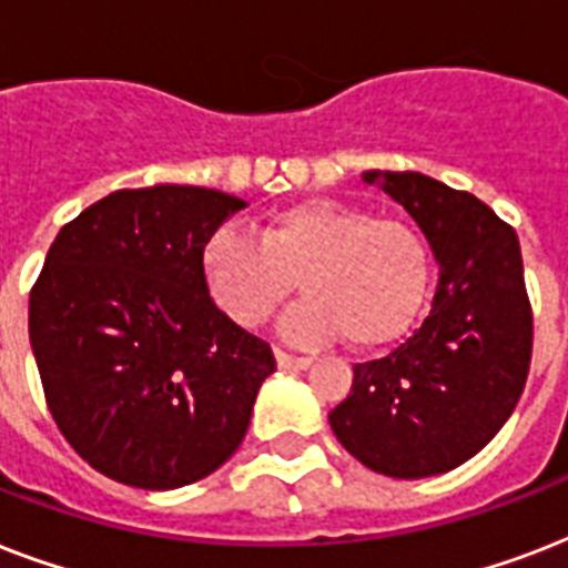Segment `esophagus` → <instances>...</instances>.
<instances>
[{"mask_svg":"<svg viewBox=\"0 0 568 568\" xmlns=\"http://www.w3.org/2000/svg\"><path fill=\"white\" fill-rule=\"evenodd\" d=\"M276 363H280V368H310L312 356H297V354H288V351H280V347H276Z\"/></svg>","mask_w":568,"mask_h":568,"instance_id":"34e87169","label":"esophagus"}]
</instances>
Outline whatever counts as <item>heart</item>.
<instances>
[{
	"instance_id": "heart-1",
	"label": "heart",
	"mask_w": 568,
	"mask_h": 568,
	"mask_svg": "<svg viewBox=\"0 0 568 568\" xmlns=\"http://www.w3.org/2000/svg\"><path fill=\"white\" fill-rule=\"evenodd\" d=\"M203 283L239 327H258L301 283L285 333L351 347L392 345L413 327L430 285V247L413 223L342 200H306L271 214L258 241L223 226L200 253Z\"/></svg>"
}]
</instances>
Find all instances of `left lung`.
Returning a JSON list of instances; mask_svg holds the SVG:
<instances>
[{
    "instance_id": "1",
    "label": "left lung",
    "mask_w": 568,
    "mask_h": 568,
    "mask_svg": "<svg viewBox=\"0 0 568 568\" xmlns=\"http://www.w3.org/2000/svg\"><path fill=\"white\" fill-rule=\"evenodd\" d=\"M422 226L439 285L422 327L383 359L354 365L351 395L329 413L338 442L400 480L463 466L519 404L534 312L519 235L468 191L415 171H372Z\"/></svg>"
}]
</instances>
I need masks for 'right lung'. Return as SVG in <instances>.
<instances>
[{"label": "right lung", "mask_w": 568, "mask_h": 568, "mask_svg": "<svg viewBox=\"0 0 568 568\" xmlns=\"http://www.w3.org/2000/svg\"><path fill=\"white\" fill-rule=\"evenodd\" d=\"M244 200L123 189L61 226L29 294V338L58 430L91 468L176 489L239 450L274 351L230 321L200 253Z\"/></svg>", "instance_id": "obj_1"}]
</instances>
